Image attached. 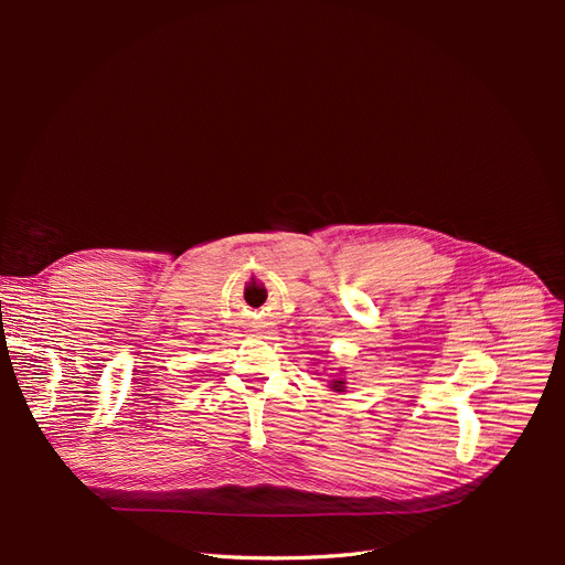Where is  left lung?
Returning <instances> with one entry per match:
<instances>
[{
  "instance_id": "1",
  "label": "left lung",
  "mask_w": 565,
  "mask_h": 565,
  "mask_svg": "<svg viewBox=\"0 0 565 565\" xmlns=\"http://www.w3.org/2000/svg\"><path fill=\"white\" fill-rule=\"evenodd\" d=\"M332 388H337V391H341V388H344V382H334V386Z\"/></svg>"
}]
</instances>
